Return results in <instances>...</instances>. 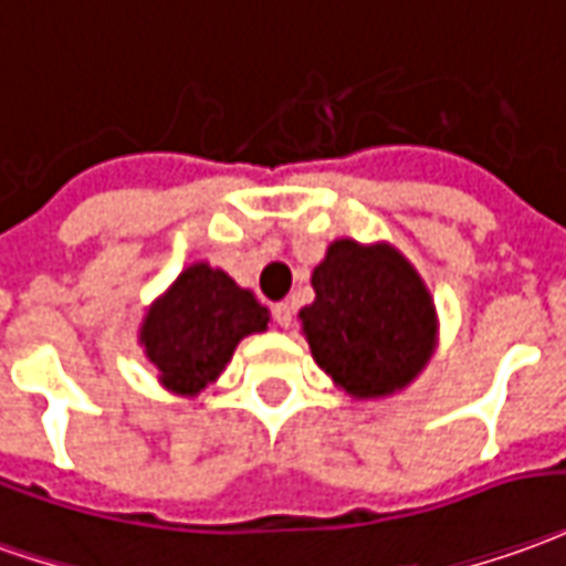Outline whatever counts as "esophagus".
Listing matches in <instances>:
<instances>
[{
  "instance_id": "34e87169",
  "label": "esophagus",
  "mask_w": 566,
  "mask_h": 566,
  "mask_svg": "<svg viewBox=\"0 0 566 566\" xmlns=\"http://www.w3.org/2000/svg\"><path fill=\"white\" fill-rule=\"evenodd\" d=\"M272 318H275L279 327H291L294 324V306L291 303H275L272 306Z\"/></svg>"
}]
</instances>
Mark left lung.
Listing matches in <instances>:
<instances>
[{"label":"left lung","mask_w":566,"mask_h":566,"mask_svg":"<svg viewBox=\"0 0 566 566\" xmlns=\"http://www.w3.org/2000/svg\"><path fill=\"white\" fill-rule=\"evenodd\" d=\"M315 303L300 310L312 358L358 398L407 386L434 343L432 296L389 244L339 239L312 272Z\"/></svg>","instance_id":"1"}]
</instances>
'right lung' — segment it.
<instances>
[{
	"mask_svg": "<svg viewBox=\"0 0 566 566\" xmlns=\"http://www.w3.org/2000/svg\"><path fill=\"white\" fill-rule=\"evenodd\" d=\"M270 312L227 272L189 266L149 310L140 331L159 379L180 395L205 389L227 367L239 339L266 331Z\"/></svg>",
	"mask_w": 566,
	"mask_h": 566,
	"instance_id": "add662e5",
	"label": "right lung"
}]
</instances>
